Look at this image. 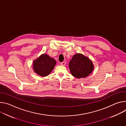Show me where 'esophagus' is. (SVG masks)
<instances>
[{"label": "esophagus", "instance_id": "1", "mask_svg": "<svg viewBox=\"0 0 126 126\" xmlns=\"http://www.w3.org/2000/svg\"><path fill=\"white\" fill-rule=\"evenodd\" d=\"M65 64H66V63L65 62H62V63H61V64L62 65H65Z\"/></svg>", "mask_w": 126, "mask_h": 126}]
</instances>
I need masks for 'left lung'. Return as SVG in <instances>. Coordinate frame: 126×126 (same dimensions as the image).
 Returning a JSON list of instances; mask_svg holds the SVG:
<instances>
[{
	"instance_id": "left-lung-1",
	"label": "left lung",
	"mask_w": 126,
	"mask_h": 126,
	"mask_svg": "<svg viewBox=\"0 0 126 126\" xmlns=\"http://www.w3.org/2000/svg\"><path fill=\"white\" fill-rule=\"evenodd\" d=\"M94 67L92 62L80 53L74 55L69 63L72 75L78 79L87 77L92 73Z\"/></svg>"
}]
</instances>
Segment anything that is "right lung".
<instances>
[{"mask_svg":"<svg viewBox=\"0 0 126 126\" xmlns=\"http://www.w3.org/2000/svg\"><path fill=\"white\" fill-rule=\"evenodd\" d=\"M56 61L46 54H44L33 62L34 71L41 77L48 76L53 70Z\"/></svg>","mask_w":126,"mask_h":126,"instance_id":"add662e5","label":"right lung"}]
</instances>
